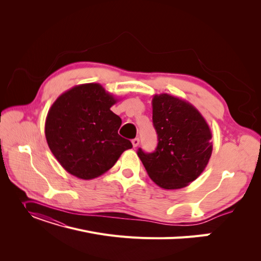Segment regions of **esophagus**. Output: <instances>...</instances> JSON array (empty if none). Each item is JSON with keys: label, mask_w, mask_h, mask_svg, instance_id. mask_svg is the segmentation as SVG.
<instances>
[{"label": "esophagus", "mask_w": 261, "mask_h": 261, "mask_svg": "<svg viewBox=\"0 0 261 261\" xmlns=\"http://www.w3.org/2000/svg\"><path fill=\"white\" fill-rule=\"evenodd\" d=\"M132 145H133V147L135 148V147H138L139 145H140V139H138V138H136V139H133L132 140Z\"/></svg>", "instance_id": "obj_1"}]
</instances>
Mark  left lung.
Returning <instances> with one entry per match:
<instances>
[{
  "label": "left lung",
  "instance_id": "obj_1",
  "mask_svg": "<svg viewBox=\"0 0 261 261\" xmlns=\"http://www.w3.org/2000/svg\"><path fill=\"white\" fill-rule=\"evenodd\" d=\"M152 120L158 146L152 153L140 148L148 175L164 189H180L195 181L207 166L213 152L212 131L198 110L167 93L152 98Z\"/></svg>",
  "mask_w": 261,
  "mask_h": 261
}]
</instances>
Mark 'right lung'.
I'll use <instances>...</instances> for the list:
<instances>
[{
    "mask_svg": "<svg viewBox=\"0 0 261 261\" xmlns=\"http://www.w3.org/2000/svg\"><path fill=\"white\" fill-rule=\"evenodd\" d=\"M118 99L99 84L67 90L55 100L45 119V138L54 156L68 172L92 180L114 166L131 149L121 138V119L111 108Z\"/></svg>",
    "mask_w": 261,
    "mask_h": 261,
    "instance_id": "right-lung-1",
    "label": "right lung"
}]
</instances>
